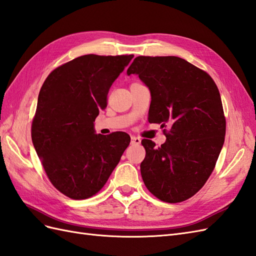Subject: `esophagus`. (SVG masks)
<instances>
[{"label": "esophagus", "mask_w": 256, "mask_h": 256, "mask_svg": "<svg viewBox=\"0 0 256 256\" xmlns=\"http://www.w3.org/2000/svg\"><path fill=\"white\" fill-rule=\"evenodd\" d=\"M130 142H132V145H140V142H142V140L140 138V137H136V136H132L130 137Z\"/></svg>", "instance_id": "esophagus-1"}]
</instances>
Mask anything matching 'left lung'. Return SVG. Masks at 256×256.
<instances>
[{"label":"left lung","instance_id":"1","mask_svg":"<svg viewBox=\"0 0 256 256\" xmlns=\"http://www.w3.org/2000/svg\"><path fill=\"white\" fill-rule=\"evenodd\" d=\"M126 74L138 76L150 90L149 122L170 126L161 147L142 140V180L162 201H185L206 184L224 145L226 121L218 88L206 71L176 56H138Z\"/></svg>","mask_w":256,"mask_h":256}]
</instances>
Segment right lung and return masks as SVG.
I'll use <instances>...</instances> for the list:
<instances>
[{
    "label": "right lung",
    "mask_w": 256,
    "mask_h": 256,
    "mask_svg": "<svg viewBox=\"0 0 256 256\" xmlns=\"http://www.w3.org/2000/svg\"><path fill=\"white\" fill-rule=\"evenodd\" d=\"M133 57L74 58L52 71L38 93L32 142L52 184L71 199L100 192L130 145L124 132L96 134L94 122Z\"/></svg>",
    "instance_id": "add662e5"
}]
</instances>
